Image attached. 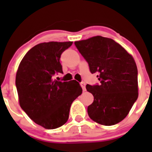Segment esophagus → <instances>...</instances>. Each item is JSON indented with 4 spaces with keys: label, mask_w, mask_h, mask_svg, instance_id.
Wrapping results in <instances>:
<instances>
[{
    "label": "esophagus",
    "mask_w": 152,
    "mask_h": 152,
    "mask_svg": "<svg viewBox=\"0 0 152 152\" xmlns=\"http://www.w3.org/2000/svg\"><path fill=\"white\" fill-rule=\"evenodd\" d=\"M85 83L84 82H80V86H81V88H82L83 91H86V88H85Z\"/></svg>",
    "instance_id": "obj_1"
}]
</instances>
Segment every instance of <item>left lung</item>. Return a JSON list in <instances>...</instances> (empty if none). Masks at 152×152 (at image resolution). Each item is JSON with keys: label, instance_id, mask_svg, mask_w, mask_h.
<instances>
[{"label": "left lung", "instance_id": "left-lung-1", "mask_svg": "<svg viewBox=\"0 0 152 152\" xmlns=\"http://www.w3.org/2000/svg\"><path fill=\"white\" fill-rule=\"evenodd\" d=\"M75 44L91 73H97L100 80L99 85L86 86L94 98L88 107V116L104 126L121 122L139 96L138 70L133 57L113 39L100 36Z\"/></svg>", "mask_w": 152, "mask_h": 152}]
</instances>
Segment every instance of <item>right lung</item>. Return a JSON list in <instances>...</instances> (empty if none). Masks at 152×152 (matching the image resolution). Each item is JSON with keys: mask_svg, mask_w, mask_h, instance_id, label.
Here are the masks:
<instances>
[{"mask_svg": "<svg viewBox=\"0 0 152 152\" xmlns=\"http://www.w3.org/2000/svg\"><path fill=\"white\" fill-rule=\"evenodd\" d=\"M73 42H49L35 45L19 64L16 87L20 107L36 124L54 129L68 121L70 107L82 93L75 80L58 81L63 73L61 55Z\"/></svg>", "mask_w": 152, "mask_h": 152, "instance_id": "1", "label": "right lung"}]
</instances>
